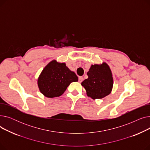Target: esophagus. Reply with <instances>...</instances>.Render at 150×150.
<instances>
[{
  "mask_svg": "<svg viewBox=\"0 0 150 150\" xmlns=\"http://www.w3.org/2000/svg\"><path fill=\"white\" fill-rule=\"evenodd\" d=\"M83 80H84V78H83V77L80 76L79 78H78V81H79V83H81Z\"/></svg>",
  "mask_w": 150,
  "mask_h": 150,
  "instance_id": "34e87169",
  "label": "esophagus"
}]
</instances>
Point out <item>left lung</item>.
<instances>
[{"mask_svg": "<svg viewBox=\"0 0 150 150\" xmlns=\"http://www.w3.org/2000/svg\"><path fill=\"white\" fill-rule=\"evenodd\" d=\"M87 75L88 78L84 80L81 85L88 97L93 100L100 99L111 92L113 87L112 74L106 62L91 65Z\"/></svg>", "mask_w": 150, "mask_h": 150, "instance_id": "left-lung-1", "label": "left lung"}]
</instances>
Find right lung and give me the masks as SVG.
<instances>
[{
  "label": "right lung",
  "instance_id": "obj_1",
  "mask_svg": "<svg viewBox=\"0 0 150 150\" xmlns=\"http://www.w3.org/2000/svg\"><path fill=\"white\" fill-rule=\"evenodd\" d=\"M78 76L71 71L66 63L53 60L42 70L38 80L39 91L48 98L61 96L69 84L78 81Z\"/></svg>",
  "mask_w": 150,
  "mask_h": 150
}]
</instances>
